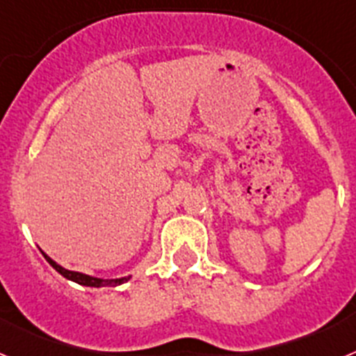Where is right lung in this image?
I'll use <instances>...</instances> for the list:
<instances>
[{
	"instance_id": "add662e5",
	"label": "right lung",
	"mask_w": 356,
	"mask_h": 356,
	"mask_svg": "<svg viewBox=\"0 0 356 356\" xmlns=\"http://www.w3.org/2000/svg\"><path fill=\"white\" fill-rule=\"evenodd\" d=\"M40 253L44 254V259L48 260L49 266L55 269L56 273H60L64 278L71 280V282H74V284L78 285H83V287H118V285L124 284V282H128V280L131 278V276H122V278H96V276H89V275H83V273H78V271H69V269H65V267H62L60 264H56L55 260L49 259L48 254L44 253V251H40Z\"/></svg>"
}]
</instances>
